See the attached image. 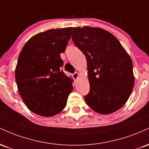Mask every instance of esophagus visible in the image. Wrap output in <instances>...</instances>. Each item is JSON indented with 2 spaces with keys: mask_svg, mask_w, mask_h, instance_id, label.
I'll use <instances>...</instances> for the list:
<instances>
[{
  "mask_svg": "<svg viewBox=\"0 0 149 149\" xmlns=\"http://www.w3.org/2000/svg\"><path fill=\"white\" fill-rule=\"evenodd\" d=\"M73 79H74V80L78 79V78H79V73H78V72H76V73H73Z\"/></svg>",
  "mask_w": 149,
  "mask_h": 149,
  "instance_id": "34e87169",
  "label": "esophagus"
}]
</instances>
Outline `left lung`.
Segmentation results:
<instances>
[{
  "instance_id": "8db88e82",
  "label": "left lung",
  "mask_w": 149,
  "mask_h": 149,
  "mask_svg": "<svg viewBox=\"0 0 149 149\" xmlns=\"http://www.w3.org/2000/svg\"><path fill=\"white\" fill-rule=\"evenodd\" d=\"M72 40L87 59L90 90L84 99L88 107L103 115L122 108L134 85L129 54L112 33L99 27H73Z\"/></svg>"
}]
</instances>
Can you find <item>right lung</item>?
Here are the masks:
<instances>
[{
  "label": "right lung",
  "mask_w": 149,
  "mask_h": 149,
  "mask_svg": "<svg viewBox=\"0 0 149 149\" xmlns=\"http://www.w3.org/2000/svg\"><path fill=\"white\" fill-rule=\"evenodd\" d=\"M71 27L49 29L28 40L19 55L15 68L18 92L34 113L51 117L62 111L73 79L61 71L60 54L71 38Z\"/></svg>",
  "instance_id": "obj_1"
}]
</instances>
